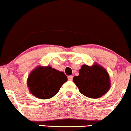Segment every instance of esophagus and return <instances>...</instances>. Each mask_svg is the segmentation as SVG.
<instances>
[{
	"label": "esophagus",
	"mask_w": 131,
	"mask_h": 131,
	"mask_svg": "<svg viewBox=\"0 0 131 131\" xmlns=\"http://www.w3.org/2000/svg\"><path fill=\"white\" fill-rule=\"evenodd\" d=\"M67 78H68V80H69V81H72V79H73V76H69L68 77H67Z\"/></svg>",
	"instance_id": "esophagus-1"
}]
</instances>
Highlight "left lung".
I'll use <instances>...</instances> for the list:
<instances>
[{"label": "left lung", "mask_w": 131, "mask_h": 131, "mask_svg": "<svg viewBox=\"0 0 131 131\" xmlns=\"http://www.w3.org/2000/svg\"><path fill=\"white\" fill-rule=\"evenodd\" d=\"M73 82L83 95L94 99L103 96L110 88L108 72L97 65L81 66L78 76L74 77Z\"/></svg>", "instance_id": "left-lung-1"}]
</instances>
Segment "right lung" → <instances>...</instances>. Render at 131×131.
Returning a JSON list of instances; mask_svg holds the SVG:
<instances>
[{"mask_svg": "<svg viewBox=\"0 0 131 131\" xmlns=\"http://www.w3.org/2000/svg\"><path fill=\"white\" fill-rule=\"evenodd\" d=\"M67 81V76L63 72L52 69L50 66L38 67L30 74L27 85L34 96L46 99L56 95Z\"/></svg>", "mask_w": 131, "mask_h": 131, "instance_id": "add662e5", "label": "right lung"}]
</instances>
